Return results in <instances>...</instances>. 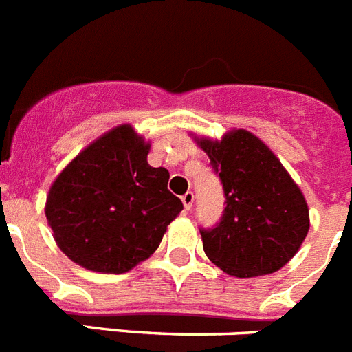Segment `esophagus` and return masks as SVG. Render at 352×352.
<instances>
[{"instance_id":"1","label":"esophagus","mask_w":352,"mask_h":352,"mask_svg":"<svg viewBox=\"0 0 352 352\" xmlns=\"http://www.w3.org/2000/svg\"><path fill=\"white\" fill-rule=\"evenodd\" d=\"M193 202H195V195L191 191H188L186 195H182V204H184V211H190L193 208Z\"/></svg>"}]
</instances>
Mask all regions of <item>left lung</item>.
<instances>
[{
	"instance_id": "left-lung-1",
	"label": "left lung",
	"mask_w": 352,
	"mask_h": 352,
	"mask_svg": "<svg viewBox=\"0 0 352 352\" xmlns=\"http://www.w3.org/2000/svg\"><path fill=\"white\" fill-rule=\"evenodd\" d=\"M195 141L211 159L226 195L220 223L200 229L206 256L241 279L285 267L309 231V209L299 186L252 132L238 129L220 141Z\"/></svg>"
}]
</instances>
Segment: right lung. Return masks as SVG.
Returning a JSON list of instances; mask_svg holds the SVG:
<instances>
[{"mask_svg":"<svg viewBox=\"0 0 352 352\" xmlns=\"http://www.w3.org/2000/svg\"><path fill=\"white\" fill-rule=\"evenodd\" d=\"M150 143L120 125L60 171L46 199L58 249L93 272L123 274L150 258L182 211L166 168L146 161Z\"/></svg>","mask_w":352,"mask_h":352,"instance_id":"add662e5","label":"right lung"}]
</instances>
